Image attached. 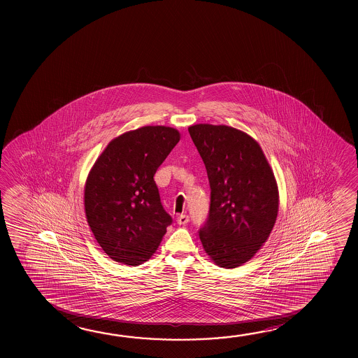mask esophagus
Wrapping results in <instances>:
<instances>
[{
	"label": "esophagus",
	"mask_w": 358,
	"mask_h": 358,
	"mask_svg": "<svg viewBox=\"0 0 358 358\" xmlns=\"http://www.w3.org/2000/svg\"><path fill=\"white\" fill-rule=\"evenodd\" d=\"M189 222V217L187 215H180V216L177 217V223L178 224H181V226H185V224H187Z\"/></svg>",
	"instance_id": "obj_1"
}]
</instances>
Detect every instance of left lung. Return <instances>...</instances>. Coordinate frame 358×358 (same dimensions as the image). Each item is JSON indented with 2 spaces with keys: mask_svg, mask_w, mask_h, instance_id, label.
Listing matches in <instances>:
<instances>
[{
  "mask_svg": "<svg viewBox=\"0 0 358 358\" xmlns=\"http://www.w3.org/2000/svg\"><path fill=\"white\" fill-rule=\"evenodd\" d=\"M188 132L211 187L199 240L223 268L246 264L268 238L278 213V187L262 148L240 129L199 123Z\"/></svg>",
  "mask_w": 358,
  "mask_h": 358,
  "instance_id": "1",
  "label": "left lung"
}]
</instances>
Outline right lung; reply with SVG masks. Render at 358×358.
I'll return each mask as SVG.
<instances>
[{"instance_id":"1","label":"right lung","mask_w":358,"mask_h":358,"mask_svg":"<svg viewBox=\"0 0 358 358\" xmlns=\"http://www.w3.org/2000/svg\"><path fill=\"white\" fill-rule=\"evenodd\" d=\"M180 132L145 126L113 138L88 173L85 212L94 238L116 262L138 266L159 246L172 218L153 176Z\"/></svg>"}]
</instances>
